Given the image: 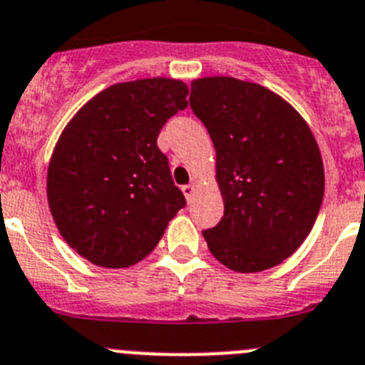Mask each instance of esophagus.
<instances>
[{"label": "esophagus", "mask_w": 365, "mask_h": 365, "mask_svg": "<svg viewBox=\"0 0 365 365\" xmlns=\"http://www.w3.org/2000/svg\"><path fill=\"white\" fill-rule=\"evenodd\" d=\"M182 193H185L186 200H188V202H192L193 195H195V185H193V182H190V185L182 186Z\"/></svg>", "instance_id": "obj_1"}]
</instances>
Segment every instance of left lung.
Returning a JSON list of instances; mask_svg holds the SVG:
<instances>
[{
	"label": "left lung",
	"instance_id": "1",
	"mask_svg": "<svg viewBox=\"0 0 365 365\" xmlns=\"http://www.w3.org/2000/svg\"><path fill=\"white\" fill-rule=\"evenodd\" d=\"M190 106L217 153L224 217L202 232L212 255L239 273L269 269L312 232L324 197L319 145L280 96L235 78L192 83Z\"/></svg>",
	"mask_w": 365,
	"mask_h": 365
}]
</instances>
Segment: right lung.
Here are the masks:
<instances>
[{
  "instance_id": "add662e5",
  "label": "right lung",
  "mask_w": 365,
  "mask_h": 365,
  "mask_svg": "<svg viewBox=\"0 0 365 365\" xmlns=\"http://www.w3.org/2000/svg\"><path fill=\"white\" fill-rule=\"evenodd\" d=\"M188 86L152 78L93 96L59 135L46 197L63 239L101 267H128L153 252L186 199L157 137L188 106Z\"/></svg>"
}]
</instances>
